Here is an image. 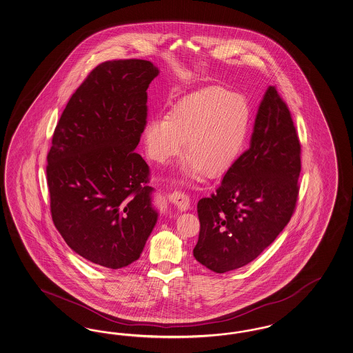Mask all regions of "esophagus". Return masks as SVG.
<instances>
[{
	"label": "esophagus",
	"mask_w": 353,
	"mask_h": 353,
	"mask_svg": "<svg viewBox=\"0 0 353 353\" xmlns=\"http://www.w3.org/2000/svg\"><path fill=\"white\" fill-rule=\"evenodd\" d=\"M168 199L172 204H174L180 210H188L190 207V196L186 192L182 191H174L170 194Z\"/></svg>",
	"instance_id": "obj_1"
}]
</instances>
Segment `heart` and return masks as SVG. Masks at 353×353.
Masks as SVG:
<instances>
[{"label":"heart","mask_w":353,"mask_h":353,"mask_svg":"<svg viewBox=\"0 0 353 353\" xmlns=\"http://www.w3.org/2000/svg\"><path fill=\"white\" fill-rule=\"evenodd\" d=\"M248 108L222 88H204L183 97L168 118H155L143 130L149 158L167 163L180 154L185 141V171L198 179L229 171L238 159L248 132Z\"/></svg>","instance_id":"obj_1"}]
</instances>
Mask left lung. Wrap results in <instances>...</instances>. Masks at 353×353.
Masks as SVG:
<instances>
[{
	"instance_id": "8db88e82",
	"label": "left lung",
	"mask_w": 353,
	"mask_h": 353,
	"mask_svg": "<svg viewBox=\"0 0 353 353\" xmlns=\"http://www.w3.org/2000/svg\"><path fill=\"white\" fill-rule=\"evenodd\" d=\"M301 143L276 87L258 109L250 146L216 192L198 201L201 222L194 257L217 274L252 262L276 239L296 210Z\"/></svg>"
}]
</instances>
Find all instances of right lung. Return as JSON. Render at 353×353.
<instances>
[{
    "instance_id": "1",
    "label": "right lung",
    "mask_w": 353,
    "mask_h": 353,
    "mask_svg": "<svg viewBox=\"0 0 353 353\" xmlns=\"http://www.w3.org/2000/svg\"><path fill=\"white\" fill-rule=\"evenodd\" d=\"M159 70L148 60H108L69 99L48 154L55 228L81 257L128 266L157 223L150 168L134 152L148 118V87Z\"/></svg>"
}]
</instances>
